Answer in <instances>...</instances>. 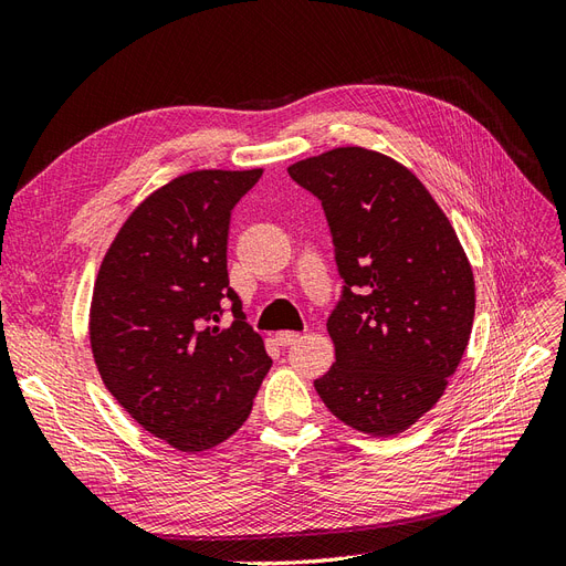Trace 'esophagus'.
<instances>
[{
	"mask_svg": "<svg viewBox=\"0 0 566 566\" xmlns=\"http://www.w3.org/2000/svg\"><path fill=\"white\" fill-rule=\"evenodd\" d=\"M302 335L300 333H295V331H281V333H276V342L281 347H290V345H295V342L300 339Z\"/></svg>",
	"mask_w": 566,
	"mask_h": 566,
	"instance_id": "34e87169",
	"label": "esophagus"
}]
</instances>
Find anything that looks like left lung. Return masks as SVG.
<instances>
[{
  "label": "left lung",
  "instance_id": "8db88e82",
  "mask_svg": "<svg viewBox=\"0 0 566 566\" xmlns=\"http://www.w3.org/2000/svg\"><path fill=\"white\" fill-rule=\"evenodd\" d=\"M287 175L321 200L345 281L328 318L335 364L314 387L337 420L397 437L441 399L465 354L468 254L420 179L378 150L333 148Z\"/></svg>",
  "mask_w": 566,
  "mask_h": 566
}]
</instances>
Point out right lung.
<instances>
[{
	"label": "right lung",
	"instance_id": "obj_1",
	"mask_svg": "<svg viewBox=\"0 0 566 566\" xmlns=\"http://www.w3.org/2000/svg\"><path fill=\"white\" fill-rule=\"evenodd\" d=\"M264 169H196L153 191L101 262L90 345L101 380L146 432L184 453L219 447L248 420L271 368L229 287L235 202ZM237 321L218 325L220 300Z\"/></svg>",
	"mask_w": 566,
	"mask_h": 566
}]
</instances>
